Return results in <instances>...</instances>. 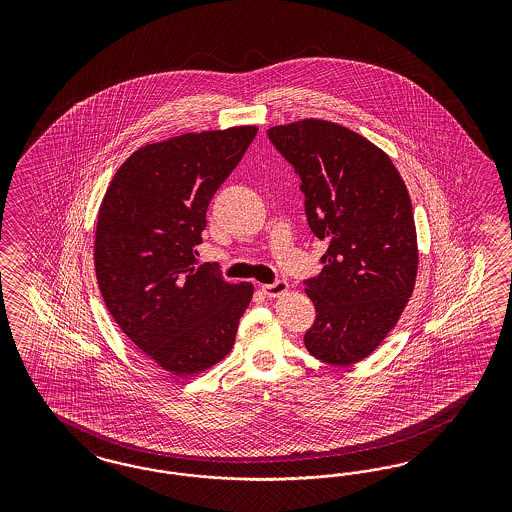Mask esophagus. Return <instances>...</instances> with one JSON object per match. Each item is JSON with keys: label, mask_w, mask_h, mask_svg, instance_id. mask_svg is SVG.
Here are the masks:
<instances>
[{"label": "esophagus", "mask_w": 512, "mask_h": 512, "mask_svg": "<svg viewBox=\"0 0 512 512\" xmlns=\"http://www.w3.org/2000/svg\"><path fill=\"white\" fill-rule=\"evenodd\" d=\"M261 289H263L264 295L270 296V298H276V296L285 295V293L289 291V283H287V281H283V279H278L276 283L263 285Z\"/></svg>", "instance_id": "1"}]
</instances>
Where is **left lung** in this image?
<instances>
[{"label": "left lung", "instance_id": "8db88e82", "mask_svg": "<svg viewBox=\"0 0 512 512\" xmlns=\"http://www.w3.org/2000/svg\"><path fill=\"white\" fill-rule=\"evenodd\" d=\"M302 180L311 233L326 240L306 279L311 355L332 366L370 357L396 326L419 270L417 229L402 176L381 148L343 125L300 120L266 131Z\"/></svg>", "mask_w": 512, "mask_h": 512}]
</instances>
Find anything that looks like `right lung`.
Listing matches in <instances>:
<instances>
[{"mask_svg":"<svg viewBox=\"0 0 512 512\" xmlns=\"http://www.w3.org/2000/svg\"><path fill=\"white\" fill-rule=\"evenodd\" d=\"M255 125L186 133L127 157L103 197L95 276L114 321L172 375L212 368L233 349L253 285L197 266L206 210L240 163Z\"/></svg>","mask_w":512,"mask_h":512,"instance_id":"1","label":"right lung"}]
</instances>
